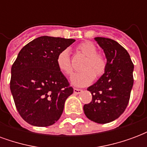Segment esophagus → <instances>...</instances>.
<instances>
[{
    "label": "esophagus",
    "mask_w": 147,
    "mask_h": 147,
    "mask_svg": "<svg viewBox=\"0 0 147 147\" xmlns=\"http://www.w3.org/2000/svg\"><path fill=\"white\" fill-rule=\"evenodd\" d=\"M73 91H74V94H80V93H82L83 90L80 89H77V88H74Z\"/></svg>",
    "instance_id": "1"
}]
</instances>
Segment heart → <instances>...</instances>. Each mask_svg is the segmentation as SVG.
Listing matches in <instances>:
<instances>
[{
    "instance_id": "heart-1",
    "label": "heart",
    "mask_w": 147,
    "mask_h": 147,
    "mask_svg": "<svg viewBox=\"0 0 147 147\" xmlns=\"http://www.w3.org/2000/svg\"><path fill=\"white\" fill-rule=\"evenodd\" d=\"M77 50L83 54L86 60L82 66V71L74 74L71 77V83L76 86H86L92 83L94 77L101 76L105 72L106 62L104 57L97 53V48L94 43L83 42L77 45ZM57 65L59 70L66 76L72 73L70 56L67 49H64L57 57Z\"/></svg>"
}]
</instances>
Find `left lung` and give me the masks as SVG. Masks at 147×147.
<instances>
[{
  "instance_id": "obj_1",
  "label": "left lung",
  "mask_w": 147,
  "mask_h": 147,
  "mask_svg": "<svg viewBox=\"0 0 147 147\" xmlns=\"http://www.w3.org/2000/svg\"><path fill=\"white\" fill-rule=\"evenodd\" d=\"M107 60L104 74L87 90L92 101L84 105V113L98 123L113 121L123 113L132 89L134 65L129 53L113 39L94 38Z\"/></svg>"
}]
</instances>
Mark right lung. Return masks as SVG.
<instances>
[{
  "label": "right lung",
  "instance_id": "add662e5",
  "mask_svg": "<svg viewBox=\"0 0 147 147\" xmlns=\"http://www.w3.org/2000/svg\"><path fill=\"white\" fill-rule=\"evenodd\" d=\"M75 42L38 37L21 49L12 64L11 94L21 117L31 125L50 126L60 119L73 88L59 70L57 57Z\"/></svg>",
  "mask_w": 147,
  "mask_h": 147
}]
</instances>
